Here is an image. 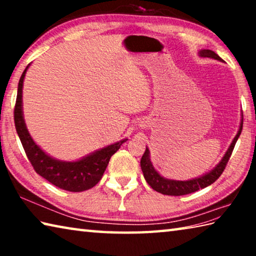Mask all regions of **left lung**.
I'll return each instance as SVG.
<instances>
[{"label":"left lung","mask_w":256,"mask_h":256,"mask_svg":"<svg viewBox=\"0 0 256 256\" xmlns=\"http://www.w3.org/2000/svg\"><path fill=\"white\" fill-rule=\"evenodd\" d=\"M200 56L202 58H211L218 60H222V58H219L214 52L210 50H200ZM242 130V120L240 122V130H238V133L236 134L235 138H234L230 146H229L226 154L224 156L222 162L218 164L214 170H212L210 172L203 175L198 178H194L190 180H166L164 177L160 176L157 172L154 170L152 164L150 162L149 158V149L146 148L144 156L141 158V170L144 172V176L151 188L157 192L164 194V196H185V194H190L193 192H196L200 188H204L206 186L211 185L212 183L219 178L222 176V172L227 166V162L230 156L232 154V150L235 148V144L240 138V133Z\"/></svg>","instance_id":"obj_1"}]
</instances>
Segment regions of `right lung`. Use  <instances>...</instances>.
Here are the masks:
<instances>
[{
    "instance_id": "obj_1",
    "label": "right lung",
    "mask_w": 256,
    "mask_h": 256,
    "mask_svg": "<svg viewBox=\"0 0 256 256\" xmlns=\"http://www.w3.org/2000/svg\"><path fill=\"white\" fill-rule=\"evenodd\" d=\"M28 66L21 76L14 106V125L16 133L34 172L58 188L68 192H82L94 188L102 180L110 159L126 140L108 146L78 162H66L47 156L34 144L28 133L22 118V84Z\"/></svg>"
}]
</instances>
